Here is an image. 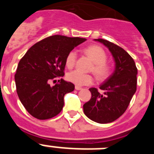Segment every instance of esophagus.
Segmentation results:
<instances>
[{
  "instance_id": "esophagus-1",
  "label": "esophagus",
  "mask_w": 154,
  "mask_h": 154,
  "mask_svg": "<svg viewBox=\"0 0 154 154\" xmlns=\"http://www.w3.org/2000/svg\"><path fill=\"white\" fill-rule=\"evenodd\" d=\"M75 89L76 90H81V89H82V87H80V86H78V85H75Z\"/></svg>"
}]
</instances>
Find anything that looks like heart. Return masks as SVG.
<instances>
[{"mask_svg":"<svg viewBox=\"0 0 154 154\" xmlns=\"http://www.w3.org/2000/svg\"><path fill=\"white\" fill-rule=\"evenodd\" d=\"M84 52L93 61L91 71L93 72L99 79L107 78L111 73V66L106 62L107 55L103 48L99 45H90L85 48ZM77 59V53L71 51L65 58V65L69 69L75 65ZM67 79L76 85H90L93 82L94 78L91 74H85L79 70L72 71L67 74Z\"/></svg>","mask_w":154,"mask_h":154,"instance_id":"heart-1","label":"heart"}]
</instances>
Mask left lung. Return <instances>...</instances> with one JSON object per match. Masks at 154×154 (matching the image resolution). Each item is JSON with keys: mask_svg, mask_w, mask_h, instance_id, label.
<instances>
[{"mask_svg": "<svg viewBox=\"0 0 154 154\" xmlns=\"http://www.w3.org/2000/svg\"><path fill=\"white\" fill-rule=\"evenodd\" d=\"M95 40L108 48L115 59L116 69L99 86L104 93L96 88L89 89L92 97L83 105L84 113L96 123H112L124 113L137 91V68L123 48L104 39Z\"/></svg>", "mask_w": 154, "mask_h": 154, "instance_id": "obj_1", "label": "left lung"}]
</instances>
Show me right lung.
Instances as JSON below:
<instances>
[{
	"mask_svg": "<svg viewBox=\"0 0 154 154\" xmlns=\"http://www.w3.org/2000/svg\"><path fill=\"white\" fill-rule=\"evenodd\" d=\"M85 41L52 35L31 46L20 60L14 75L16 89L20 101L32 116L51 119L62 111L64 96L74 90V84L62 79L53 86L49 82L64 76L66 56Z\"/></svg>",
	"mask_w": 154,
	"mask_h": 154,
	"instance_id": "add662e5",
	"label": "right lung"
}]
</instances>
